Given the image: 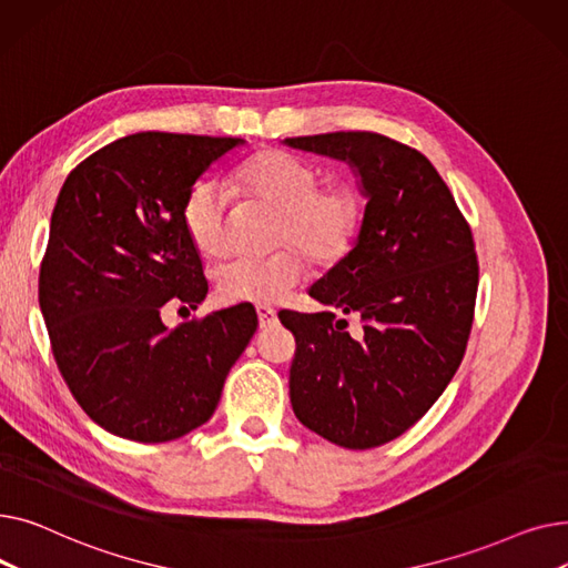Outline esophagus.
Here are the masks:
<instances>
[{
	"label": "esophagus",
	"mask_w": 568,
	"mask_h": 568,
	"mask_svg": "<svg viewBox=\"0 0 568 568\" xmlns=\"http://www.w3.org/2000/svg\"><path fill=\"white\" fill-rule=\"evenodd\" d=\"M257 322H260V329H272V326L278 322V315L272 306H257Z\"/></svg>",
	"instance_id": "esophagus-1"
}]
</instances>
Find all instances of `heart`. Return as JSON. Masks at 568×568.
Segmentation results:
<instances>
[{"instance_id":"heart-1","label":"heart","mask_w":568,"mask_h":568,"mask_svg":"<svg viewBox=\"0 0 568 568\" xmlns=\"http://www.w3.org/2000/svg\"><path fill=\"white\" fill-rule=\"evenodd\" d=\"M234 189L278 212L276 244H300L315 262L334 264L362 230L364 204L352 186H320V172L287 152H262L232 176ZM227 193L214 184H197L184 204V225L202 255L219 257L230 248ZM308 272L300 248H283L266 257H234L216 268V290L230 304H276Z\"/></svg>"}]
</instances>
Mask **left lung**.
<instances>
[{
	"label": "left lung",
	"instance_id": "8db88e82",
	"mask_svg": "<svg viewBox=\"0 0 568 568\" xmlns=\"http://www.w3.org/2000/svg\"><path fill=\"white\" fill-rule=\"evenodd\" d=\"M343 161L366 197L345 257L308 287L322 306L362 320L359 336L332 311H281L294 334L292 409L345 449H373L433 407L467 347L479 264L456 200L416 149L371 131L287 138Z\"/></svg>",
	"mask_w": 568,
	"mask_h": 568
}]
</instances>
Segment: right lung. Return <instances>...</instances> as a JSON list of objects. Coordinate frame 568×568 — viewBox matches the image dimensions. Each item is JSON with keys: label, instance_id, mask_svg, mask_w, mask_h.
I'll return each instance as SVG.
<instances>
[{"label": "right lung", "instance_id": "right-lung-1", "mask_svg": "<svg viewBox=\"0 0 568 568\" xmlns=\"http://www.w3.org/2000/svg\"><path fill=\"white\" fill-rule=\"evenodd\" d=\"M244 144L133 133L84 159L59 191L39 304L71 394L116 437L159 444L212 419L230 368L257 329L248 304L176 329L161 317L174 296L184 308L204 302L184 204L197 179Z\"/></svg>", "mask_w": 568, "mask_h": 568}]
</instances>
